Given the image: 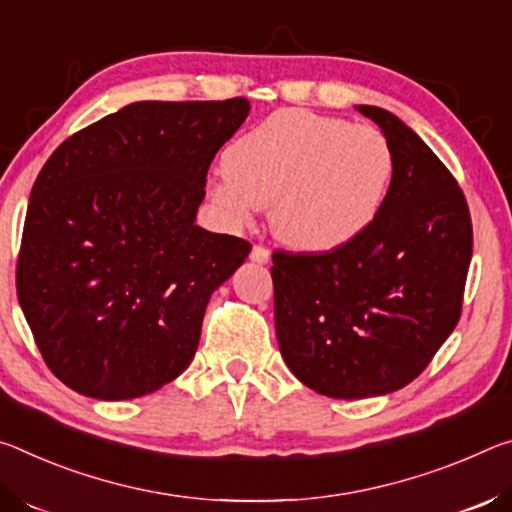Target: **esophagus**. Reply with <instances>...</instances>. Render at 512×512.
<instances>
[{
    "instance_id": "obj_1",
    "label": "esophagus",
    "mask_w": 512,
    "mask_h": 512,
    "mask_svg": "<svg viewBox=\"0 0 512 512\" xmlns=\"http://www.w3.org/2000/svg\"><path fill=\"white\" fill-rule=\"evenodd\" d=\"M249 258L258 265H265L267 261H270V251H267L263 245H254V249H251Z\"/></svg>"
}]
</instances>
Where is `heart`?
<instances>
[{"label":"heart","instance_id":"b5f03b06","mask_svg":"<svg viewBox=\"0 0 512 512\" xmlns=\"http://www.w3.org/2000/svg\"><path fill=\"white\" fill-rule=\"evenodd\" d=\"M392 172V147L376 127L279 111L229 147L211 197L238 226L249 224L256 208H267L283 245L326 254L370 229Z\"/></svg>","mask_w":512,"mask_h":512}]
</instances>
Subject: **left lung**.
Here are the masks:
<instances>
[{"label": "left lung", "instance_id": "left-lung-1", "mask_svg": "<svg viewBox=\"0 0 512 512\" xmlns=\"http://www.w3.org/2000/svg\"><path fill=\"white\" fill-rule=\"evenodd\" d=\"M356 108L395 156L379 217L342 249L272 256L281 356L333 399L381 397L417 379L456 329L472 261V220L451 172L397 115Z\"/></svg>", "mask_w": 512, "mask_h": 512}]
</instances>
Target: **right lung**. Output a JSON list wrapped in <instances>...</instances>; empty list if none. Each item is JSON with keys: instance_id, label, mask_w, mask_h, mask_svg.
<instances>
[{"instance_id": "obj_1", "label": "right lung", "mask_w": 512, "mask_h": 512, "mask_svg": "<svg viewBox=\"0 0 512 512\" xmlns=\"http://www.w3.org/2000/svg\"><path fill=\"white\" fill-rule=\"evenodd\" d=\"M226 102H136L67 138L33 183L18 299L67 388L136 399L195 358L213 292L251 245L195 224L215 154L247 120Z\"/></svg>"}]
</instances>
